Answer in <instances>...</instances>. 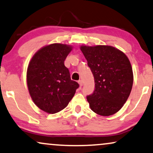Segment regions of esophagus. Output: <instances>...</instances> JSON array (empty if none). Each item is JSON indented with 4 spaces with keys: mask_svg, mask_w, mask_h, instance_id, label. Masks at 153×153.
<instances>
[{
    "mask_svg": "<svg viewBox=\"0 0 153 153\" xmlns=\"http://www.w3.org/2000/svg\"><path fill=\"white\" fill-rule=\"evenodd\" d=\"M78 83H79V85H80V87L82 86V85H83V81H82V80H79L78 81Z\"/></svg>",
    "mask_w": 153,
    "mask_h": 153,
    "instance_id": "1",
    "label": "esophagus"
}]
</instances>
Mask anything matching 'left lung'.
<instances>
[{"mask_svg": "<svg viewBox=\"0 0 153 153\" xmlns=\"http://www.w3.org/2000/svg\"><path fill=\"white\" fill-rule=\"evenodd\" d=\"M80 49L95 79V91L87 96L90 107L102 116L116 114L132 88L133 72L128 58L111 46L82 45Z\"/></svg>", "mask_w": 153, "mask_h": 153, "instance_id": "obj_1", "label": "left lung"}]
</instances>
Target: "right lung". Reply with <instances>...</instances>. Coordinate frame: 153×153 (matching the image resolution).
Instances as JSON below:
<instances>
[{
  "mask_svg": "<svg viewBox=\"0 0 153 153\" xmlns=\"http://www.w3.org/2000/svg\"><path fill=\"white\" fill-rule=\"evenodd\" d=\"M72 47L54 43L41 48L34 54L27 69L29 93L37 107L56 114L68 106L79 85L71 80L64 61Z\"/></svg>",
  "mask_w": 153,
  "mask_h": 153,
  "instance_id": "add662e5",
  "label": "right lung"
}]
</instances>
